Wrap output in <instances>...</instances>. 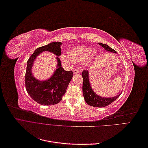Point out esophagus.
<instances>
[{"instance_id":"esophagus-1","label":"esophagus","mask_w":148,"mask_h":148,"mask_svg":"<svg viewBox=\"0 0 148 148\" xmlns=\"http://www.w3.org/2000/svg\"><path fill=\"white\" fill-rule=\"evenodd\" d=\"M73 73L75 74H78L79 73V70H78V69H74Z\"/></svg>"}]
</instances>
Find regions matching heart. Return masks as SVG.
Returning a JSON list of instances; mask_svg holds the SVG:
<instances>
[{"label": "heart", "mask_w": 148, "mask_h": 148, "mask_svg": "<svg viewBox=\"0 0 148 148\" xmlns=\"http://www.w3.org/2000/svg\"><path fill=\"white\" fill-rule=\"evenodd\" d=\"M96 55L91 47L85 46H77L71 49L69 55L62 54L61 56L62 62L66 65H70L75 62L88 64Z\"/></svg>", "instance_id": "1"}]
</instances>
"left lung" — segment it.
Instances as JSON below:
<instances>
[{
    "mask_svg": "<svg viewBox=\"0 0 148 148\" xmlns=\"http://www.w3.org/2000/svg\"><path fill=\"white\" fill-rule=\"evenodd\" d=\"M101 46L104 48L107 51L116 53L114 49H112L106 44L98 43ZM82 77L83 78V95L84 99L87 104L89 106L95 107H103L107 106L115 101L120 96L122 92L119 95L113 97H104L97 95L92 90L91 88L90 82L89 79V71L88 70H84L82 72Z\"/></svg>",
    "mask_w": 148,
    "mask_h": 148,
    "instance_id": "1",
    "label": "left lung"
}]
</instances>
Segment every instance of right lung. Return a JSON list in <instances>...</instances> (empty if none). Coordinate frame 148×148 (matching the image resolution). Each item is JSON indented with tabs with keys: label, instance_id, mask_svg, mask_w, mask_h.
Segmentation results:
<instances>
[{
	"label": "right lung",
	"instance_id": "obj_1",
	"mask_svg": "<svg viewBox=\"0 0 148 148\" xmlns=\"http://www.w3.org/2000/svg\"><path fill=\"white\" fill-rule=\"evenodd\" d=\"M62 44L60 42H53L37 48L27 62L25 74L26 91L34 101L41 105L50 106L59 103L62 99L73 77L72 71H65L62 67L59 58L61 55ZM45 51H50L58 56L57 69L49 79L41 81L34 77L32 68L35 58Z\"/></svg>",
	"mask_w": 148,
	"mask_h": 148
}]
</instances>
